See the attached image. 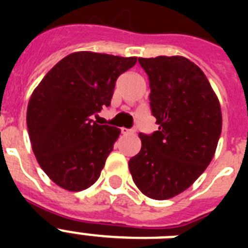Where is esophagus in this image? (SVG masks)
<instances>
[{
    "instance_id": "34e87169",
    "label": "esophagus",
    "mask_w": 248,
    "mask_h": 248,
    "mask_svg": "<svg viewBox=\"0 0 248 248\" xmlns=\"http://www.w3.org/2000/svg\"><path fill=\"white\" fill-rule=\"evenodd\" d=\"M121 132H122L124 135H130V134H134V130H131V128L122 127L121 128Z\"/></svg>"
}]
</instances>
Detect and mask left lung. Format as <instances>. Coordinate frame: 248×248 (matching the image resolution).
<instances>
[{"mask_svg": "<svg viewBox=\"0 0 248 248\" xmlns=\"http://www.w3.org/2000/svg\"><path fill=\"white\" fill-rule=\"evenodd\" d=\"M149 79L158 130L140 132L141 149L128 161L136 186L169 200L188 189L210 165L221 134V109L198 65L183 56L139 58Z\"/></svg>", "mask_w": 248, "mask_h": 248, "instance_id": "left-lung-1", "label": "left lung"}]
</instances>
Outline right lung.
<instances>
[{"label":"right lung","mask_w":248,"mask_h":248,"mask_svg":"<svg viewBox=\"0 0 248 248\" xmlns=\"http://www.w3.org/2000/svg\"><path fill=\"white\" fill-rule=\"evenodd\" d=\"M136 58L73 52L45 76L29 99L27 126L41 169L62 188L79 192L100 176L120 128L97 124L117 78Z\"/></svg>","instance_id":"add662e5"}]
</instances>
